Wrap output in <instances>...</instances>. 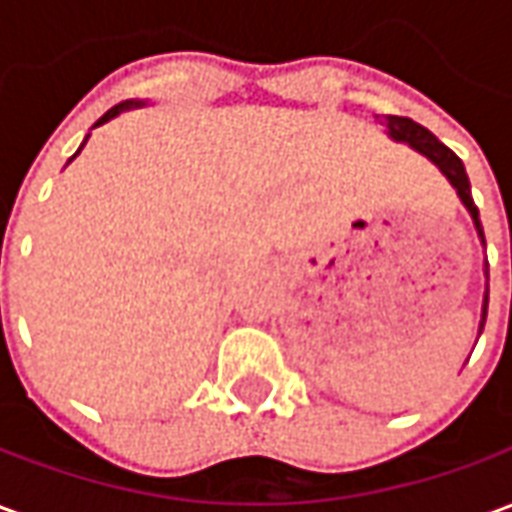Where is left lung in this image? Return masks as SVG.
I'll return each instance as SVG.
<instances>
[{
	"label": "left lung",
	"instance_id": "1",
	"mask_svg": "<svg viewBox=\"0 0 512 512\" xmlns=\"http://www.w3.org/2000/svg\"><path fill=\"white\" fill-rule=\"evenodd\" d=\"M386 134L392 136L395 142H406L408 147H414L417 153H422L425 158H430L436 167L444 172V178L450 180L452 189L458 191V197H461L463 208L469 211L474 222V230L480 235V241L485 246V235H483V224H480V211H477V205L472 200V186H469V175H466V169H463V161L455 153H452L450 147L441 145L436 136L430 134L428 128L419 126L414 120H408V117H386ZM485 277H488V266H485ZM485 315H488V290H485V299H483V318H480V332H483L485 326Z\"/></svg>",
	"mask_w": 512,
	"mask_h": 512
}]
</instances>
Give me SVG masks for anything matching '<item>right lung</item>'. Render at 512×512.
I'll list each match as a JSON object with an SVG mask.
<instances>
[{
	"mask_svg": "<svg viewBox=\"0 0 512 512\" xmlns=\"http://www.w3.org/2000/svg\"><path fill=\"white\" fill-rule=\"evenodd\" d=\"M139 106H145V101H123V104L112 106V109H109V112H106V115L101 117L98 123H95V126H104V123H109L112 117L123 115V112H128V109H139ZM95 126H93V128H95ZM84 142H87V139H84ZM84 142H82V147H84ZM82 147H79V150L73 153V158H76V156H79V153H82Z\"/></svg>",
	"mask_w": 512,
	"mask_h": 512,
	"instance_id": "1",
	"label": "right lung"
}]
</instances>
